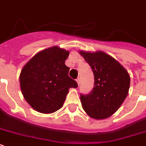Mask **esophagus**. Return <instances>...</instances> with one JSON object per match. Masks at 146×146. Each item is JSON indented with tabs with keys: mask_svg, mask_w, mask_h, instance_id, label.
Segmentation results:
<instances>
[{
	"mask_svg": "<svg viewBox=\"0 0 146 146\" xmlns=\"http://www.w3.org/2000/svg\"><path fill=\"white\" fill-rule=\"evenodd\" d=\"M76 82H77L78 86H80V79L78 78V79H76Z\"/></svg>",
	"mask_w": 146,
	"mask_h": 146,
	"instance_id": "obj_1",
	"label": "esophagus"
}]
</instances>
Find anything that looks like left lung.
<instances>
[{
	"label": "left lung",
	"instance_id": "obj_1",
	"mask_svg": "<svg viewBox=\"0 0 146 146\" xmlns=\"http://www.w3.org/2000/svg\"><path fill=\"white\" fill-rule=\"evenodd\" d=\"M94 73L93 90L81 95L82 108L90 117L100 120L113 115L129 92L130 77L127 70L113 57L98 50H80Z\"/></svg>",
	"mask_w": 146,
	"mask_h": 146
}]
</instances>
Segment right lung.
Segmentation results:
<instances>
[{"label":"right lung","mask_w":146,"mask_h":146,"mask_svg":"<svg viewBox=\"0 0 146 146\" xmlns=\"http://www.w3.org/2000/svg\"><path fill=\"white\" fill-rule=\"evenodd\" d=\"M69 54V50L50 47L38 52L22 69V94L38 112L50 113L61 108L69 89L78 86L68 76L70 68L65 65Z\"/></svg>","instance_id":"obj_1"}]
</instances>
